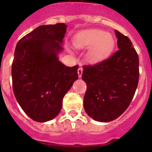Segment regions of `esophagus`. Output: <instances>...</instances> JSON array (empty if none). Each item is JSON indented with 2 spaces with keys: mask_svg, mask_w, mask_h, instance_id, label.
Segmentation results:
<instances>
[{
  "mask_svg": "<svg viewBox=\"0 0 152 152\" xmlns=\"http://www.w3.org/2000/svg\"><path fill=\"white\" fill-rule=\"evenodd\" d=\"M77 73H78L79 77L80 78L81 76H82V74H83V68L82 67H80L78 69V71H77Z\"/></svg>",
  "mask_w": 152,
  "mask_h": 152,
  "instance_id": "34e87169",
  "label": "esophagus"
}]
</instances>
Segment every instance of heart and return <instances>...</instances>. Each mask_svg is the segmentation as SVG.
<instances>
[{"mask_svg":"<svg viewBox=\"0 0 152 152\" xmlns=\"http://www.w3.org/2000/svg\"><path fill=\"white\" fill-rule=\"evenodd\" d=\"M74 46L79 50L89 48L86 59L89 63L96 64L110 57L115 47V39L102 30H87L76 34Z\"/></svg>","mask_w":152,"mask_h":152,"instance_id":"b5f03b06","label":"heart"}]
</instances>
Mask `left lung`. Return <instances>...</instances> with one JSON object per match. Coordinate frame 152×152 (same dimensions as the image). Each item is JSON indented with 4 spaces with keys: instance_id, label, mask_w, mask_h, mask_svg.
I'll use <instances>...</instances> for the list:
<instances>
[{
    "instance_id": "obj_1",
    "label": "left lung",
    "mask_w": 152,
    "mask_h": 152,
    "mask_svg": "<svg viewBox=\"0 0 152 152\" xmlns=\"http://www.w3.org/2000/svg\"><path fill=\"white\" fill-rule=\"evenodd\" d=\"M119 50L95 65L83 66L87 84L83 107L88 116L100 122L120 117L129 107L139 81V57L132 42L115 30Z\"/></svg>"
}]
</instances>
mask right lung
Returning a JSON list of instances; mask_svg holds the SVG:
<instances>
[{
  "instance_id": "add662e5",
  "label": "right lung",
  "mask_w": 152,
  "mask_h": 152,
  "mask_svg": "<svg viewBox=\"0 0 152 152\" xmlns=\"http://www.w3.org/2000/svg\"><path fill=\"white\" fill-rule=\"evenodd\" d=\"M67 26L42 25L18 42L12 64V88L23 110L32 120L57 117L64 95L78 79V65L68 67L58 54Z\"/></svg>"
}]
</instances>
